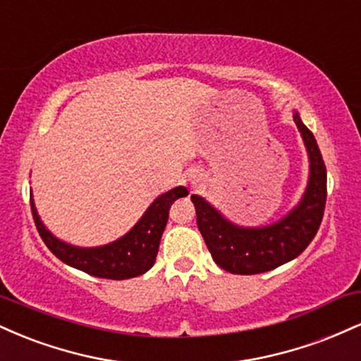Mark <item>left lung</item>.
<instances>
[{
    "label": "left lung",
    "mask_w": 361,
    "mask_h": 361,
    "mask_svg": "<svg viewBox=\"0 0 361 361\" xmlns=\"http://www.w3.org/2000/svg\"><path fill=\"white\" fill-rule=\"evenodd\" d=\"M310 159V176L300 204L283 221L258 229H244L227 222L204 198L192 195L197 226L219 267L235 275L270 271L297 258L309 246L324 215L327 197L326 164L312 132L293 115Z\"/></svg>",
    "instance_id": "left-lung-1"
}]
</instances>
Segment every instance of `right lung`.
<instances>
[{
	"label": "right lung",
	"mask_w": 361,
	"mask_h": 361,
	"mask_svg": "<svg viewBox=\"0 0 361 361\" xmlns=\"http://www.w3.org/2000/svg\"><path fill=\"white\" fill-rule=\"evenodd\" d=\"M188 190L183 186L169 190L157 197L152 205L140 217V221L132 227L118 241L102 247H76L59 241L49 233L37 215L35 205L30 198L32 215L35 227L45 246L56 255L62 263L78 270L109 280H126L142 275L154 264L157 250H159L161 235L166 227L169 217V207L180 197H186Z\"/></svg>",
	"instance_id": "right-lung-1"
}]
</instances>
